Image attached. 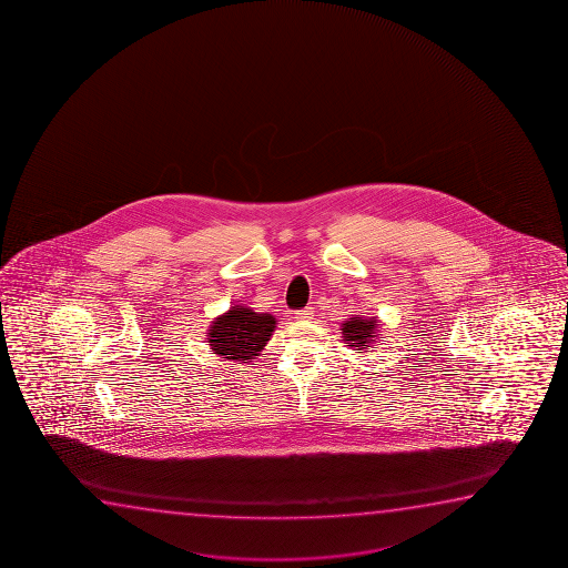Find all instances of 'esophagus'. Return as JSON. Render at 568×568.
I'll list each match as a JSON object with an SVG mask.
<instances>
[{"mask_svg": "<svg viewBox=\"0 0 568 568\" xmlns=\"http://www.w3.org/2000/svg\"><path fill=\"white\" fill-rule=\"evenodd\" d=\"M312 316H314V311H312V308H304V311L295 312L296 320H311Z\"/></svg>", "mask_w": 568, "mask_h": 568, "instance_id": "obj_1", "label": "esophagus"}]
</instances>
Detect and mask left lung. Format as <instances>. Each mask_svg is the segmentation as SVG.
<instances>
[{
    "label": "left lung",
    "instance_id": "left-lung-1",
    "mask_svg": "<svg viewBox=\"0 0 568 568\" xmlns=\"http://www.w3.org/2000/svg\"><path fill=\"white\" fill-rule=\"evenodd\" d=\"M378 334V322L376 318H363V316H353L342 324L343 342L347 343L351 349L363 351L368 349L376 342Z\"/></svg>",
    "mask_w": 568,
    "mask_h": 568
}]
</instances>
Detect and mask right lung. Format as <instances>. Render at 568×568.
Listing matches in <instances>:
<instances>
[{"label": "right lung", "mask_w": 568, "mask_h": 568, "mask_svg": "<svg viewBox=\"0 0 568 568\" xmlns=\"http://www.w3.org/2000/svg\"><path fill=\"white\" fill-rule=\"evenodd\" d=\"M275 324L277 320L272 314L236 304L211 322L207 345L217 357L248 363L260 357L265 343L272 339Z\"/></svg>", "instance_id": "obj_1"}]
</instances>
